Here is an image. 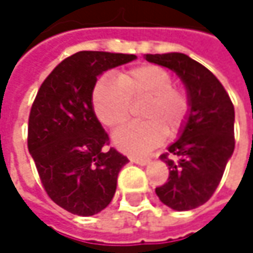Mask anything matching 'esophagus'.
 Returning <instances> with one entry per match:
<instances>
[{"mask_svg":"<svg viewBox=\"0 0 253 253\" xmlns=\"http://www.w3.org/2000/svg\"><path fill=\"white\" fill-rule=\"evenodd\" d=\"M131 162L140 166H145L148 163V159H140V157H131Z\"/></svg>","mask_w":253,"mask_h":253,"instance_id":"esophagus-1","label":"esophagus"}]
</instances>
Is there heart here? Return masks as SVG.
<instances>
[{
	"mask_svg": "<svg viewBox=\"0 0 253 253\" xmlns=\"http://www.w3.org/2000/svg\"><path fill=\"white\" fill-rule=\"evenodd\" d=\"M144 102L142 122L129 124L113 134L115 145L132 156H144L156 148L166 134L176 135L191 109L186 91L173 85L172 74L153 64L124 71L118 80L102 77L93 88V106L99 121L108 128L124 125L132 103Z\"/></svg>",
	"mask_w": 253,
	"mask_h": 253,
	"instance_id": "b5f03b06",
	"label": "heart"
}]
</instances>
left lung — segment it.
<instances>
[{
  "mask_svg": "<svg viewBox=\"0 0 253 253\" xmlns=\"http://www.w3.org/2000/svg\"><path fill=\"white\" fill-rule=\"evenodd\" d=\"M145 59L176 73L191 103L179 138L160 156L169 166V179L156 194L176 211L194 210L212 197L233 154L235 108L217 77L188 55L147 53ZM169 154L178 160L169 159Z\"/></svg>",
  "mask_w": 253,
  "mask_h": 253,
  "instance_id": "obj_1",
  "label": "left lung"
}]
</instances>
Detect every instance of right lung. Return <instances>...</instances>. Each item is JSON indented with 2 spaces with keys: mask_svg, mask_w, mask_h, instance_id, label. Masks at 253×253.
Wrapping results in <instances>:
<instances>
[{
  "mask_svg": "<svg viewBox=\"0 0 253 253\" xmlns=\"http://www.w3.org/2000/svg\"><path fill=\"white\" fill-rule=\"evenodd\" d=\"M135 55L81 50L58 64L42 83L29 116L27 147L49 198L77 215L111 204L128 159L113 147L93 109L97 77Z\"/></svg>",
  "mask_w": 253,
  "mask_h": 253,
  "instance_id": "1",
  "label": "right lung"
}]
</instances>
